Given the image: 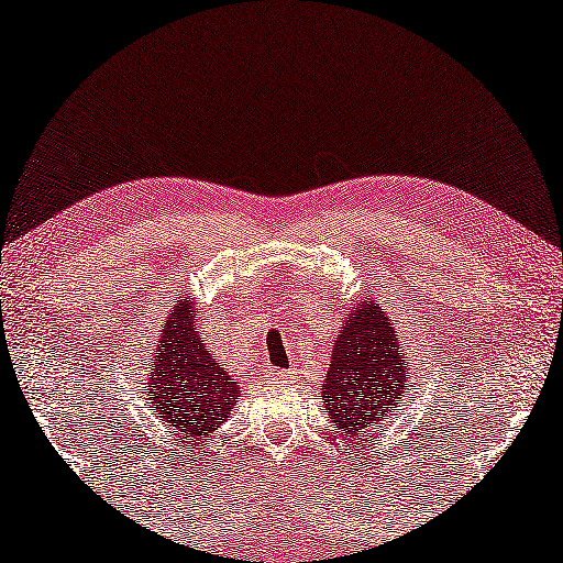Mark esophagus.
<instances>
[{
	"mask_svg": "<svg viewBox=\"0 0 563 563\" xmlns=\"http://www.w3.org/2000/svg\"><path fill=\"white\" fill-rule=\"evenodd\" d=\"M291 373H294V371H276V373H274V380H287V378L291 376Z\"/></svg>",
	"mask_w": 563,
	"mask_h": 563,
	"instance_id": "34e87169",
	"label": "esophagus"
}]
</instances>
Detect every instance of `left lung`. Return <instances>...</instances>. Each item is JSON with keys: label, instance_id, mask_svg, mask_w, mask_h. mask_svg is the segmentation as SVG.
Segmentation results:
<instances>
[{"label": "left lung", "instance_id": "obj_1", "mask_svg": "<svg viewBox=\"0 0 563 563\" xmlns=\"http://www.w3.org/2000/svg\"><path fill=\"white\" fill-rule=\"evenodd\" d=\"M408 393L402 341L378 303L363 301L341 327L333 346L321 402L346 438H371L386 426L388 408Z\"/></svg>", "mask_w": 563, "mask_h": 563}]
</instances>
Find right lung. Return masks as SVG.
Here are the masks:
<instances>
[{
  "mask_svg": "<svg viewBox=\"0 0 563 563\" xmlns=\"http://www.w3.org/2000/svg\"><path fill=\"white\" fill-rule=\"evenodd\" d=\"M151 366L147 400H153L155 418L167 422L173 435L187 442V448L192 440L220 428L240 398L236 383L207 353L197 313L185 299L175 303L170 321L163 327Z\"/></svg>",
  "mask_w": 563,
  "mask_h": 563,
  "instance_id": "add662e5",
  "label": "right lung"
}]
</instances>
